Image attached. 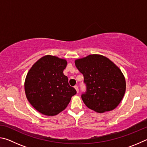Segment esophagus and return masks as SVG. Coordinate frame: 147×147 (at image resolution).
Segmentation results:
<instances>
[{
  "label": "esophagus",
  "mask_w": 147,
  "mask_h": 147,
  "mask_svg": "<svg viewBox=\"0 0 147 147\" xmlns=\"http://www.w3.org/2000/svg\"><path fill=\"white\" fill-rule=\"evenodd\" d=\"M74 88H75V89L76 90V92H77V93H78V91H79V89H78V87L77 86H74Z\"/></svg>",
  "instance_id": "esophagus-1"
}]
</instances>
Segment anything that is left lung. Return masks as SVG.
<instances>
[{"instance_id":"8db88e82","label":"left lung","mask_w":147,"mask_h":147,"mask_svg":"<svg viewBox=\"0 0 147 147\" xmlns=\"http://www.w3.org/2000/svg\"><path fill=\"white\" fill-rule=\"evenodd\" d=\"M75 65L86 85V91L82 94L86 106L98 113L115 109L126 91L125 78L120 69L99 54L76 59Z\"/></svg>"}]
</instances>
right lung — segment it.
<instances>
[{
    "instance_id": "obj_1",
    "label": "right lung",
    "mask_w": 147,
    "mask_h": 147,
    "mask_svg": "<svg viewBox=\"0 0 147 147\" xmlns=\"http://www.w3.org/2000/svg\"><path fill=\"white\" fill-rule=\"evenodd\" d=\"M67 64L65 59L47 55L37 61L28 72L24 82L26 98L43 115H58L76 93L63 73Z\"/></svg>"
}]
</instances>
